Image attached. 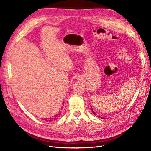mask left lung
<instances>
[{
	"label": "left lung",
	"instance_id": "left-lung-1",
	"mask_svg": "<svg viewBox=\"0 0 151 151\" xmlns=\"http://www.w3.org/2000/svg\"><path fill=\"white\" fill-rule=\"evenodd\" d=\"M91 110H92V111H93V114H94L95 115H97V114H95V111H94L93 110V109H92V108H91ZM96 117H98L99 118V117H100V118H101V119H104V117H100V116H99V115H96Z\"/></svg>",
	"mask_w": 151,
	"mask_h": 151
}]
</instances>
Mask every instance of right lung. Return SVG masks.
Wrapping results in <instances>:
<instances>
[{"label":"right lung","instance_id":"add662e5","mask_svg":"<svg viewBox=\"0 0 151 151\" xmlns=\"http://www.w3.org/2000/svg\"><path fill=\"white\" fill-rule=\"evenodd\" d=\"M58 119V116H54V117H52L50 118V119H49V121H55L56 119Z\"/></svg>","mask_w":151,"mask_h":151}]
</instances>
